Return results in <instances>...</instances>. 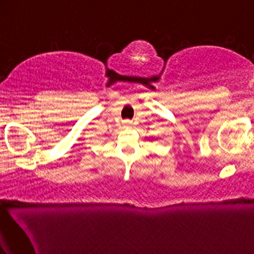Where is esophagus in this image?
<instances>
[{
	"instance_id": "esophagus-1",
	"label": "esophagus",
	"mask_w": 254,
	"mask_h": 254,
	"mask_svg": "<svg viewBox=\"0 0 254 254\" xmlns=\"http://www.w3.org/2000/svg\"><path fill=\"white\" fill-rule=\"evenodd\" d=\"M131 125H133V123H131L130 120H125L124 121V126L125 127H131Z\"/></svg>"
}]
</instances>
